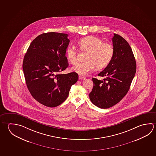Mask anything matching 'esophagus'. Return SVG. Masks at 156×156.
Returning a JSON list of instances; mask_svg holds the SVG:
<instances>
[{
	"label": "esophagus",
	"instance_id": "34e87169",
	"mask_svg": "<svg viewBox=\"0 0 156 156\" xmlns=\"http://www.w3.org/2000/svg\"><path fill=\"white\" fill-rule=\"evenodd\" d=\"M85 79V77H83V76H79V79H80V80H84V79Z\"/></svg>",
	"mask_w": 156,
	"mask_h": 156
}]
</instances>
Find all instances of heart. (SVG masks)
<instances>
[{
  "mask_svg": "<svg viewBox=\"0 0 156 156\" xmlns=\"http://www.w3.org/2000/svg\"><path fill=\"white\" fill-rule=\"evenodd\" d=\"M77 44L83 52H87L85 61L77 64L72 68L73 71L80 75H86L94 68L103 69L111 61L115 52L112 44L104 42V40L95 36L85 37L79 40ZM66 56L73 65L77 63V50L73 46H69L66 50Z\"/></svg>",
  "mask_w": 156,
  "mask_h": 156,
  "instance_id": "b5f03b06",
  "label": "heart"
}]
</instances>
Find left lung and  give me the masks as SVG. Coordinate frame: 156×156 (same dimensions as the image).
<instances>
[{
  "label": "left lung",
  "instance_id": "left-lung-1",
  "mask_svg": "<svg viewBox=\"0 0 156 156\" xmlns=\"http://www.w3.org/2000/svg\"><path fill=\"white\" fill-rule=\"evenodd\" d=\"M115 52L111 61L98 76L93 78L94 86L89 94L90 101L101 108H108L118 103L128 93L136 71V63L131 47L122 37L114 34Z\"/></svg>",
  "mask_w": 156,
  "mask_h": 156
}]
</instances>
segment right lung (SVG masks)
Listing matches in <instances>:
<instances>
[{
    "label": "right lung",
    "mask_w": 156,
    "mask_h": 156,
    "mask_svg": "<svg viewBox=\"0 0 156 156\" xmlns=\"http://www.w3.org/2000/svg\"><path fill=\"white\" fill-rule=\"evenodd\" d=\"M65 33L48 32L32 41L23 61L28 89L44 106H58L65 101L72 85L78 79L76 72L59 74L69 66L66 49L69 40Z\"/></svg>",
    "instance_id": "right-lung-1"
}]
</instances>
